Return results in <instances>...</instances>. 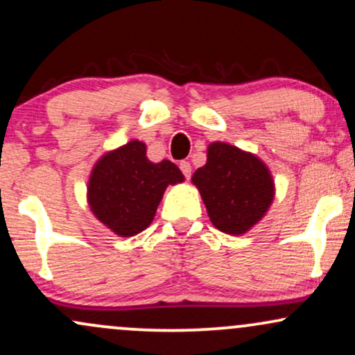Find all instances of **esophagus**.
<instances>
[{
  "mask_svg": "<svg viewBox=\"0 0 355 355\" xmlns=\"http://www.w3.org/2000/svg\"><path fill=\"white\" fill-rule=\"evenodd\" d=\"M180 170H182L183 175H185L187 178H190V175H191V165H190V162H182V164H180Z\"/></svg>",
  "mask_w": 355,
  "mask_h": 355,
  "instance_id": "34e87169",
  "label": "esophagus"
}]
</instances>
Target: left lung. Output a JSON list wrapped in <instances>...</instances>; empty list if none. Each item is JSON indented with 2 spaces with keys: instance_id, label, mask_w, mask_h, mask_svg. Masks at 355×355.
I'll return each mask as SVG.
<instances>
[{
  "instance_id": "obj_1",
  "label": "left lung",
  "mask_w": 355,
  "mask_h": 355,
  "mask_svg": "<svg viewBox=\"0 0 355 355\" xmlns=\"http://www.w3.org/2000/svg\"><path fill=\"white\" fill-rule=\"evenodd\" d=\"M210 222L220 232L243 235L267 215L275 182L262 158L225 141H211L207 162L191 175Z\"/></svg>"
}]
</instances>
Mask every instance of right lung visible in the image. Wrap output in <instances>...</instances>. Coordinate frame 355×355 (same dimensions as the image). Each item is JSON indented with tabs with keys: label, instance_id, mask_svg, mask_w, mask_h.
<instances>
[{
	"label": "right lung",
	"instance_id": "add662e5",
	"mask_svg": "<svg viewBox=\"0 0 355 355\" xmlns=\"http://www.w3.org/2000/svg\"><path fill=\"white\" fill-rule=\"evenodd\" d=\"M185 180L170 160L158 164L146 157L145 141L105 152L93 165L87 185L92 214L118 237H133L153 222L168 185Z\"/></svg>",
	"mask_w": 355,
	"mask_h": 355
}]
</instances>
